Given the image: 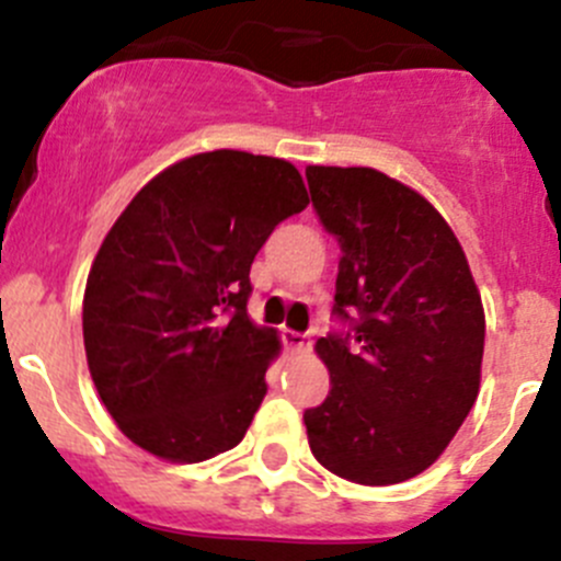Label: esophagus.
Segmentation results:
<instances>
[{
    "label": "esophagus",
    "instance_id": "34e87169",
    "mask_svg": "<svg viewBox=\"0 0 561 561\" xmlns=\"http://www.w3.org/2000/svg\"><path fill=\"white\" fill-rule=\"evenodd\" d=\"M282 342H285V347L290 353H309V351H312V334H307V331L285 329V331H282Z\"/></svg>",
    "mask_w": 561,
    "mask_h": 561
}]
</instances>
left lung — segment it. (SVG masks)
I'll use <instances>...</instances> for the list:
<instances>
[{
	"instance_id": "obj_1",
	"label": "left lung",
	"mask_w": 561,
	"mask_h": 561,
	"mask_svg": "<svg viewBox=\"0 0 561 561\" xmlns=\"http://www.w3.org/2000/svg\"><path fill=\"white\" fill-rule=\"evenodd\" d=\"M340 243L318 340L331 391L304 411L312 455L342 480L394 485L438 460L480 391L485 312L466 254L422 194L369 167H307Z\"/></svg>"
}]
</instances>
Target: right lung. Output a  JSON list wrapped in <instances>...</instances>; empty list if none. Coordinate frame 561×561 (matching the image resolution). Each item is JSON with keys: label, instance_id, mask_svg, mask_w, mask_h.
<instances>
[{"label": "right lung", "instance_id": "add662e5", "mask_svg": "<svg viewBox=\"0 0 561 561\" xmlns=\"http://www.w3.org/2000/svg\"><path fill=\"white\" fill-rule=\"evenodd\" d=\"M307 205L287 161L214 150L156 175L114 221L81 325L98 394L136 447L199 463L241 444L279 353L249 320V271Z\"/></svg>", "mask_w": 561, "mask_h": 561}]
</instances>
